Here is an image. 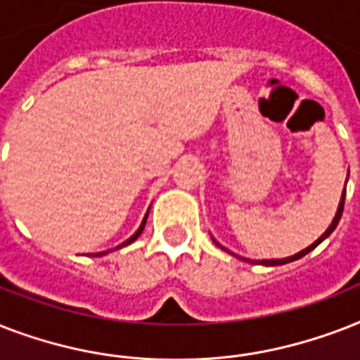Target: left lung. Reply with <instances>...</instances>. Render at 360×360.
<instances>
[{
    "mask_svg": "<svg viewBox=\"0 0 360 360\" xmlns=\"http://www.w3.org/2000/svg\"><path fill=\"white\" fill-rule=\"evenodd\" d=\"M344 194H346V191H344ZM344 194H342V200H340V205H338V211H336V217H335V220H333V224L329 226V230L325 231L323 236L319 237L318 240H316V243H312V245L308 246V248H304V250H301L299 252V254H295V256H290V257H284V259H262V265H271V267H273V265H284V263H290V262H295V259H299V257H302V256H307L308 252H312L314 248H316V246L319 245V243H321V240L323 239H327V237L330 236V233H333V231H335V228L336 226H338V222H340V217H342V211H344V200H346V196H344ZM217 245H219V243H217ZM220 246V245H219ZM220 248H224V246H220ZM226 250V248H224ZM226 252H230V250H226ZM245 262H250V259H245ZM252 263V262H250Z\"/></svg>",
    "mask_w": 360,
    "mask_h": 360,
    "instance_id": "8db88e82",
    "label": "left lung"
}]
</instances>
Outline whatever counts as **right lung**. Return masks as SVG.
<instances>
[{"mask_svg":"<svg viewBox=\"0 0 360 360\" xmlns=\"http://www.w3.org/2000/svg\"><path fill=\"white\" fill-rule=\"evenodd\" d=\"M146 220H147V214H146V219H143V222H141V224H140V228H138V231H136L134 236L130 237V239H127V240H124L123 245H120V246H117V248H121V246H127V245H130V243H134V240L138 239V237L141 236V231H143V228H146ZM114 250H115V248H114ZM104 254H106V252H101V254H95V256H104Z\"/></svg>","mask_w":360,"mask_h":360,"instance_id":"add662e5","label":"right lung"}]
</instances>
